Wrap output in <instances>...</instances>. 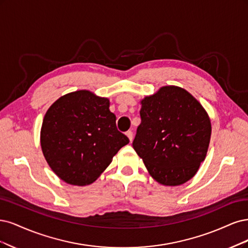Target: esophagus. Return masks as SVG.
Here are the masks:
<instances>
[{
	"mask_svg": "<svg viewBox=\"0 0 248 248\" xmlns=\"http://www.w3.org/2000/svg\"><path fill=\"white\" fill-rule=\"evenodd\" d=\"M125 135L127 136V138H129V140L132 142L133 141V132L132 131H127L125 133Z\"/></svg>",
	"mask_w": 248,
	"mask_h": 248,
	"instance_id": "obj_1",
	"label": "esophagus"
}]
</instances>
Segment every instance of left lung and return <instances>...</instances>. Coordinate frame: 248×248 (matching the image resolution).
<instances>
[{
	"label": "left lung",
	"instance_id": "1",
	"mask_svg": "<svg viewBox=\"0 0 248 248\" xmlns=\"http://www.w3.org/2000/svg\"><path fill=\"white\" fill-rule=\"evenodd\" d=\"M140 103L135 151L158 183L183 185L206 157L211 136L208 114L188 92L174 85L161 87Z\"/></svg>",
	"mask_w": 248,
	"mask_h": 248
}]
</instances>
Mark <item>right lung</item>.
Returning a JSON list of instances; mask_svg holds the SVG:
<instances>
[{
    "label": "right lung",
    "instance_id": "1",
    "mask_svg": "<svg viewBox=\"0 0 248 248\" xmlns=\"http://www.w3.org/2000/svg\"><path fill=\"white\" fill-rule=\"evenodd\" d=\"M109 100L89 91L62 95L43 118L41 148L51 170L72 186L91 185L129 138L116 127Z\"/></svg>",
    "mask_w": 248,
    "mask_h": 248
}]
</instances>
